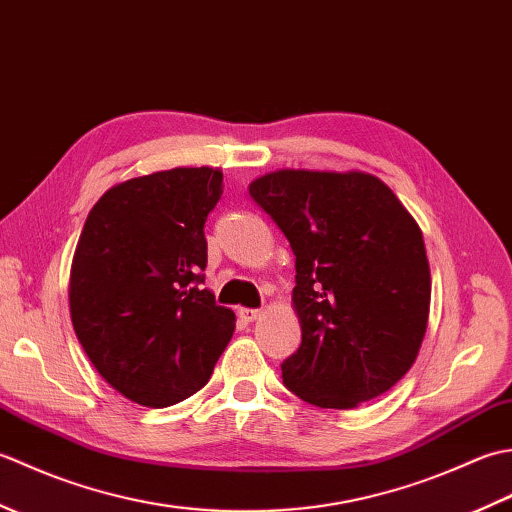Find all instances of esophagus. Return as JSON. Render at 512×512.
Returning <instances> with one entry per match:
<instances>
[{
  "label": "esophagus",
  "instance_id": "obj_1",
  "mask_svg": "<svg viewBox=\"0 0 512 512\" xmlns=\"http://www.w3.org/2000/svg\"><path fill=\"white\" fill-rule=\"evenodd\" d=\"M239 319L246 321V323H253L255 319L262 317V310H255V308H239Z\"/></svg>",
  "mask_w": 512,
  "mask_h": 512
}]
</instances>
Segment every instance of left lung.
<instances>
[{
	"mask_svg": "<svg viewBox=\"0 0 512 512\" xmlns=\"http://www.w3.org/2000/svg\"><path fill=\"white\" fill-rule=\"evenodd\" d=\"M295 253L299 350L286 387L323 409H354L409 372L427 332L431 273L420 226L363 171L279 169L250 182Z\"/></svg>",
	"mask_w": 512,
	"mask_h": 512,
	"instance_id": "1",
	"label": "left lung"
}]
</instances>
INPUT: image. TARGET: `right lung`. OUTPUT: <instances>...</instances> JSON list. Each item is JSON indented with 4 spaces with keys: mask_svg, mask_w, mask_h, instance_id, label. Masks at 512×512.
<instances>
[{
    "mask_svg": "<svg viewBox=\"0 0 512 512\" xmlns=\"http://www.w3.org/2000/svg\"><path fill=\"white\" fill-rule=\"evenodd\" d=\"M222 171L176 167L116 184L94 204L74 250L70 317L107 383L143 407L193 396L235 332L206 290L204 222Z\"/></svg>",
    "mask_w": 512,
    "mask_h": 512,
    "instance_id": "add662e5",
    "label": "right lung"
}]
</instances>
